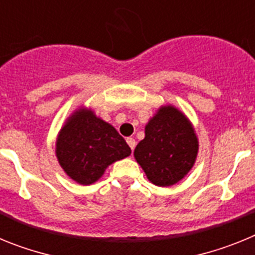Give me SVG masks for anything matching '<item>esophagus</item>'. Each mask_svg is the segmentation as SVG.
<instances>
[{"label": "esophagus", "instance_id": "obj_1", "mask_svg": "<svg viewBox=\"0 0 255 255\" xmlns=\"http://www.w3.org/2000/svg\"><path fill=\"white\" fill-rule=\"evenodd\" d=\"M126 143L129 144V147L131 148V150H134V148H135V139L134 138H131V136H130V138H128L126 139Z\"/></svg>", "mask_w": 255, "mask_h": 255}]
</instances>
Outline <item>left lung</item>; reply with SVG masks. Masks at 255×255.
Instances as JSON below:
<instances>
[{
	"label": "left lung",
	"mask_w": 255,
	"mask_h": 255,
	"mask_svg": "<svg viewBox=\"0 0 255 255\" xmlns=\"http://www.w3.org/2000/svg\"><path fill=\"white\" fill-rule=\"evenodd\" d=\"M198 139L189 120L172 106L162 107L145 126V138L134 150L135 159L150 182L171 186L194 164Z\"/></svg>",
	"instance_id": "obj_1"
}]
</instances>
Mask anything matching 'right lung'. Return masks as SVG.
Returning <instances> with one entry per match:
<instances>
[{
  "label": "right lung",
  "instance_id": "obj_1",
  "mask_svg": "<svg viewBox=\"0 0 255 255\" xmlns=\"http://www.w3.org/2000/svg\"><path fill=\"white\" fill-rule=\"evenodd\" d=\"M130 153V147L114 126L88 110H79L70 117L56 143L61 167L82 185L96 182L110 164Z\"/></svg>",
  "mask_w": 255,
  "mask_h": 255
}]
</instances>
